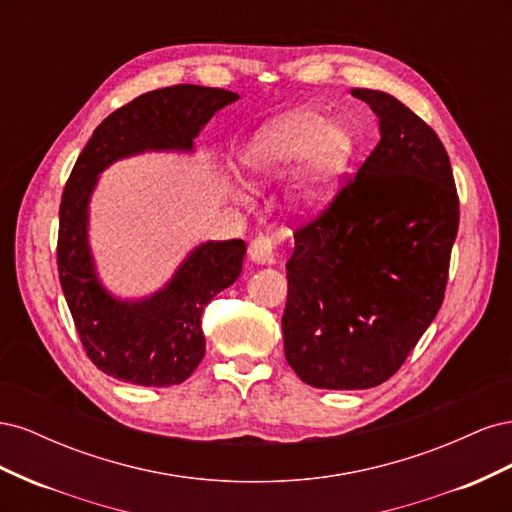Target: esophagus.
<instances>
[{
  "mask_svg": "<svg viewBox=\"0 0 512 512\" xmlns=\"http://www.w3.org/2000/svg\"><path fill=\"white\" fill-rule=\"evenodd\" d=\"M250 258L258 265H275L277 252H275V243L267 235H258L250 243Z\"/></svg>",
  "mask_w": 512,
  "mask_h": 512,
  "instance_id": "obj_1",
  "label": "esophagus"
}]
</instances>
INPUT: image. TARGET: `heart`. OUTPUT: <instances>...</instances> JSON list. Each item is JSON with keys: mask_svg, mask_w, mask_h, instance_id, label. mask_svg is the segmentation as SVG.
<instances>
[{"mask_svg": "<svg viewBox=\"0 0 512 512\" xmlns=\"http://www.w3.org/2000/svg\"><path fill=\"white\" fill-rule=\"evenodd\" d=\"M356 153L354 132L314 108H299L260 128L243 153L247 175H282L302 156L292 183V198L301 209H318L335 194Z\"/></svg>", "mask_w": 512, "mask_h": 512, "instance_id": "heart-1", "label": "heart"}]
</instances>
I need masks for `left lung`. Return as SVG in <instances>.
Wrapping results in <instances>:
<instances>
[{"label":"left lung","instance_id":"obj_1","mask_svg":"<svg viewBox=\"0 0 512 512\" xmlns=\"http://www.w3.org/2000/svg\"><path fill=\"white\" fill-rule=\"evenodd\" d=\"M350 94L378 115L380 141L297 226L286 265V361L318 389H371L404 365L444 301L459 228L438 134L384 91Z\"/></svg>","mask_w":512,"mask_h":512}]
</instances>
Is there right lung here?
Returning a JSON list of instances; mask_svg holds the SVG:
<instances>
[{"label":"right lung","mask_w":512,"mask_h":512,"mask_svg":"<svg viewBox=\"0 0 512 512\" xmlns=\"http://www.w3.org/2000/svg\"><path fill=\"white\" fill-rule=\"evenodd\" d=\"M239 96L173 85L134 98L91 134L59 205L57 271L81 344L104 374L141 386H173L205 356V305L241 273V239L209 241L183 260L173 280L145 301H117L96 277L87 245V203L102 170L147 149L190 151L200 128Z\"/></svg>","instance_id":"1"}]
</instances>
